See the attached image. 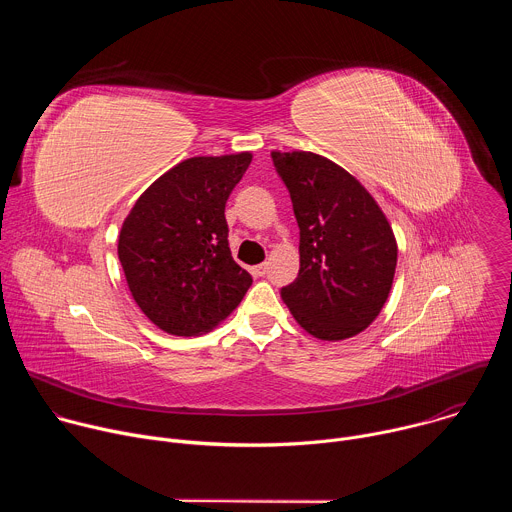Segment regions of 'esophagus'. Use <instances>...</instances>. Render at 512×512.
I'll use <instances>...</instances> for the list:
<instances>
[{
	"label": "esophagus",
	"instance_id": "esophagus-1",
	"mask_svg": "<svg viewBox=\"0 0 512 512\" xmlns=\"http://www.w3.org/2000/svg\"><path fill=\"white\" fill-rule=\"evenodd\" d=\"M267 269H269V265L267 263H261V265H257V267H253V271H255V275H259V277H263L265 273H267Z\"/></svg>",
	"mask_w": 512,
	"mask_h": 512
}]
</instances>
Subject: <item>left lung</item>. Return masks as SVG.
<instances>
[{
    "mask_svg": "<svg viewBox=\"0 0 512 512\" xmlns=\"http://www.w3.org/2000/svg\"><path fill=\"white\" fill-rule=\"evenodd\" d=\"M271 158L300 227V273L281 300L314 338H352L377 320L391 294V223L371 192L332 160L302 150H273Z\"/></svg>",
    "mask_w": 512,
    "mask_h": 512,
    "instance_id": "left-lung-1",
    "label": "left lung"
}]
</instances>
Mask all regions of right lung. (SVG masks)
Masks as SVG:
<instances>
[{
	"mask_svg": "<svg viewBox=\"0 0 512 512\" xmlns=\"http://www.w3.org/2000/svg\"><path fill=\"white\" fill-rule=\"evenodd\" d=\"M251 160V152L188 158L125 216L117 255L131 298L160 330L210 332L247 294L253 279L231 255L225 204Z\"/></svg>",
	"mask_w": 512,
	"mask_h": 512,
	"instance_id": "add662e5",
	"label": "right lung"
}]
</instances>
